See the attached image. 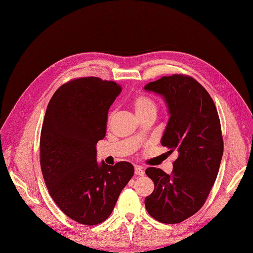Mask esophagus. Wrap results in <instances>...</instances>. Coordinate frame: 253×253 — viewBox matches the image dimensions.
Wrapping results in <instances>:
<instances>
[{
  "instance_id": "obj_1",
  "label": "esophagus",
  "mask_w": 253,
  "mask_h": 253,
  "mask_svg": "<svg viewBox=\"0 0 253 253\" xmlns=\"http://www.w3.org/2000/svg\"><path fill=\"white\" fill-rule=\"evenodd\" d=\"M134 172H135L136 175H144V174H145L144 169H142L141 167H138V166H135V168H134Z\"/></svg>"
}]
</instances>
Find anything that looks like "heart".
<instances>
[{"label": "heart", "instance_id": "1", "mask_svg": "<svg viewBox=\"0 0 253 253\" xmlns=\"http://www.w3.org/2000/svg\"><path fill=\"white\" fill-rule=\"evenodd\" d=\"M132 107L137 117L146 116V115H155L158 111V104L156 100L149 95L139 94L133 98Z\"/></svg>", "mask_w": 253, "mask_h": 253}]
</instances>
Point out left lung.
<instances>
[{
	"instance_id": "1",
	"label": "left lung",
	"mask_w": 253,
	"mask_h": 253,
	"mask_svg": "<svg viewBox=\"0 0 253 253\" xmlns=\"http://www.w3.org/2000/svg\"><path fill=\"white\" fill-rule=\"evenodd\" d=\"M145 90L166 99L169 119L161 145L179 154L170 174L146 169L154 182L146 209L159 222L180 223L204 206L217 178L223 155L220 120L210 94L191 76H162Z\"/></svg>"
}]
</instances>
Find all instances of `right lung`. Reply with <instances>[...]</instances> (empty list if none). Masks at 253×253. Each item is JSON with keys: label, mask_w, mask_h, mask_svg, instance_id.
<instances>
[{"label": "right lung", "mask_w": 253, "mask_h": 253, "mask_svg": "<svg viewBox=\"0 0 253 253\" xmlns=\"http://www.w3.org/2000/svg\"><path fill=\"white\" fill-rule=\"evenodd\" d=\"M120 84L81 78L61 85L47 105L40 135V166L53 202L72 220L103 222L132 178L127 161L97 162L96 145L106 133L108 109Z\"/></svg>", "instance_id": "obj_1"}]
</instances>
